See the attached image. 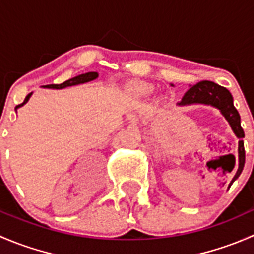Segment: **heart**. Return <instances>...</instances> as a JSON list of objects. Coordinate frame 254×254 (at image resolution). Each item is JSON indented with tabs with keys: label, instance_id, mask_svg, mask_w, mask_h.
Instances as JSON below:
<instances>
[{
	"label": "heart",
	"instance_id": "obj_1",
	"mask_svg": "<svg viewBox=\"0 0 254 254\" xmlns=\"http://www.w3.org/2000/svg\"><path fill=\"white\" fill-rule=\"evenodd\" d=\"M131 91L134 92L135 94H137V96H145V94H148L151 91H152V88H151L150 86H147V84H134V86L131 87Z\"/></svg>",
	"mask_w": 254,
	"mask_h": 254
}]
</instances>
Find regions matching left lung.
Segmentation results:
<instances>
[{
	"instance_id": "1",
	"label": "left lung",
	"mask_w": 254,
	"mask_h": 254,
	"mask_svg": "<svg viewBox=\"0 0 254 254\" xmlns=\"http://www.w3.org/2000/svg\"><path fill=\"white\" fill-rule=\"evenodd\" d=\"M179 106H187V104H206V106L215 107L221 112L225 119L231 125V129L234 130L235 135L238 137V170L232 178L229 188L231 184L240 177L241 172L245 166V146H243V132L242 127H241V118L238 114L237 109L234 106V99H232L231 93L229 89L220 84L215 83L211 81H200L196 84L190 86V88L186 92L182 101L179 102Z\"/></svg>"
}]
</instances>
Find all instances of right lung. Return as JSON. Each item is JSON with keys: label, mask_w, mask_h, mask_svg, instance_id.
Instances as JSON below:
<instances>
[{"label": "right lung", "mask_w": 254, "mask_h": 254, "mask_svg": "<svg viewBox=\"0 0 254 254\" xmlns=\"http://www.w3.org/2000/svg\"><path fill=\"white\" fill-rule=\"evenodd\" d=\"M98 77V72H87V73H82V75H78L76 76V77L73 78H70L67 79V81L63 82V83L60 84H47V86H43L44 88H54V89H61V88H65V87H70V86H76V84H81V83H86V82H89V81H93V79H96ZM30 96H32V93L28 94L27 97H25L24 102L20 104H18L16 107V111L19 107L24 106L25 103H27L28 101H29Z\"/></svg>", "instance_id": "1"}]
</instances>
